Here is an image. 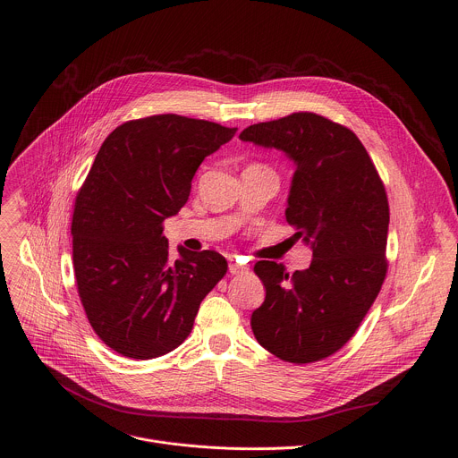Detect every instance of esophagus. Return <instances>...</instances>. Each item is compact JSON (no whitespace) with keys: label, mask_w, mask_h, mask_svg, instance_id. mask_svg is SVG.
Instances as JSON below:
<instances>
[{"label":"esophagus","mask_w":458,"mask_h":458,"mask_svg":"<svg viewBox=\"0 0 458 458\" xmlns=\"http://www.w3.org/2000/svg\"><path fill=\"white\" fill-rule=\"evenodd\" d=\"M246 268L242 267V265H239V263H235L233 259H230V263H228V272L230 274H241V272H244Z\"/></svg>","instance_id":"1"}]
</instances>
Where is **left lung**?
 I'll return each instance as SVG.
<instances>
[{
  "instance_id": "left-lung-1",
  "label": "left lung",
  "mask_w": 458,
  "mask_h": 458,
  "mask_svg": "<svg viewBox=\"0 0 458 458\" xmlns=\"http://www.w3.org/2000/svg\"><path fill=\"white\" fill-rule=\"evenodd\" d=\"M239 139L294 162L284 217L312 250L310 267L293 276L256 263L267 296L252 312L254 336L284 361L323 360L352 338L386 279V188L360 139L316 113L254 123Z\"/></svg>"
}]
</instances>
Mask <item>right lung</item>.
Listing matches in <instances>:
<instances>
[{"label": "right lung", "mask_w": 458, "mask_h": 458, "mask_svg": "<svg viewBox=\"0 0 458 458\" xmlns=\"http://www.w3.org/2000/svg\"><path fill=\"white\" fill-rule=\"evenodd\" d=\"M235 131L155 114L122 123L100 146L74 202L72 265L93 330L118 354L151 360L177 349L226 274L214 250L179 246L174 261L162 223L186 204L200 162Z\"/></svg>", "instance_id": "right-lung-1"}]
</instances>
